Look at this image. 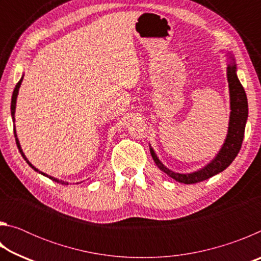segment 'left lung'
I'll return each mask as SVG.
<instances>
[{
  "label": "left lung",
  "mask_w": 261,
  "mask_h": 261,
  "mask_svg": "<svg viewBox=\"0 0 261 261\" xmlns=\"http://www.w3.org/2000/svg\"><path fill=\"white\" fill-rule=\"evenodd\" d=\"M226 56L228 60L227 79L229 86V98H230V116H229L227 137L218 154L200 169L192 171V173L182 174L170 170L169 168L163 165L160 159L158 158L155 151L151 146V144H149L151 155L155 165L159 167V169L179 183H199L202 182V180L211 178L212 176L218 175L221 171L226 169L227 167L230 166V163L235 160V158L241 149L243 138H244L247 114H249L247 98L244 88H243L240 79L237 77V67L233 55L230 54V53H227Z\"/></svg>",
  "instance_id": "8db88e82"
}]
</instances>
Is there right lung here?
<instances>
[{"label":"right lung","mask_w":261,"mask_h":261,"mask_svg":"<svg viewBox=\"0 0 261 261\" xmlns=\"http://www.w3.org/2000/svg\"><path fill=\"white\" fill-rule=\"evenodd\" d=\"M23 78H24V74L23 76H21V78H20V81L17 83V85H16V87H15V90H14V93H12V98H11V117H12V122L15 123V113H16V102H17V96H18V92H19V87H20V85H21V82H23ZM14 134H15V138H16V144H17V147H18V149H19V153L21 154V156H23V159L24 160L28 162V165L32 168V169H34L35 171H37V173H39V174H41V175H43V176H46V177H48V178H50L51 180H55V182H57V183H60V184H62V185H68L69 184V182H65V180H62V179H59V178H55V177H53V176H49V175H47L46 173H42V171H40L38 169V168H35L32 163H31L29 160H28V158L25 156V154H24V152H23V149H21V147H20V143H19V140H18V137H17V134H16V126L14 125Z\"/></svg>","instance_id":"right-lung-1"}]
</instances>
